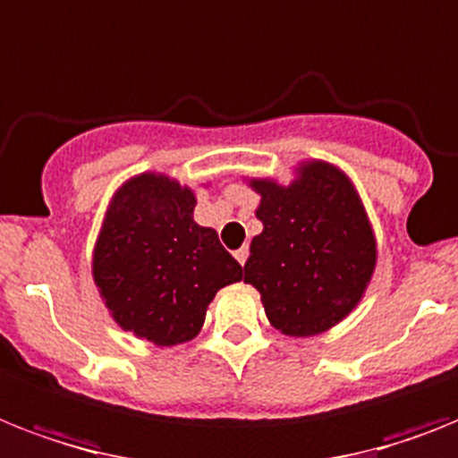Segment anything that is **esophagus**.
Returning <instances> with one entry per match:
<instances>
[{"label": "esophagus", "instance_id": "esophagus-1", "mask_svg": "<svg viewBox=\"0 0 458 458\" xmlns=\"http://www.w3.org/2000/svg\"><path fill=\"white\" fill-rule=\"evenodd\" d=\"M233 256H235L237 263H240V266H244V263H247L249 249H247V247H240V249H237V251H233Z\"/></svg>", "mask_w": 458, "mask_h": 458}]
</instances>
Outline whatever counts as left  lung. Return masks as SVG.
<instances>
[{
	"label": "left lung",
	"instance_id": "8db88e82",
	"mask_svg": "<svg viewBox=\"0 0 458 458\" xmlns=\"http://www.w3.org/2000/svg\"><path fill=\"white\" fill-rule=\"evenodd\" d=\"M261 192L244 282L261 293L275 329L313 336L351 313L377 263L362 204L338 169L310 162L289 188L251 181Z\"/></svg>",
	"mask_w": 458,
	"mask_h": 458
}]
</instances>
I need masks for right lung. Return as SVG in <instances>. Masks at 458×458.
<instances>
[{"mask_svg":"<svg viewBox=\"0 0 458 458\" xmlns=\"http://www.w3.org/2000/svg\"><path fill=\"white\" fill-rule=\"evenodd\" d=\"M195 195L143 174L114 195L94 251V280L117 325L157 345L199 334L216 292L242 266L216 230L192 221Z\"/></svg>","mask_w":458,"mask_h":458,"instance_id":"obj_1","label":"right lung"}]
</instances>
